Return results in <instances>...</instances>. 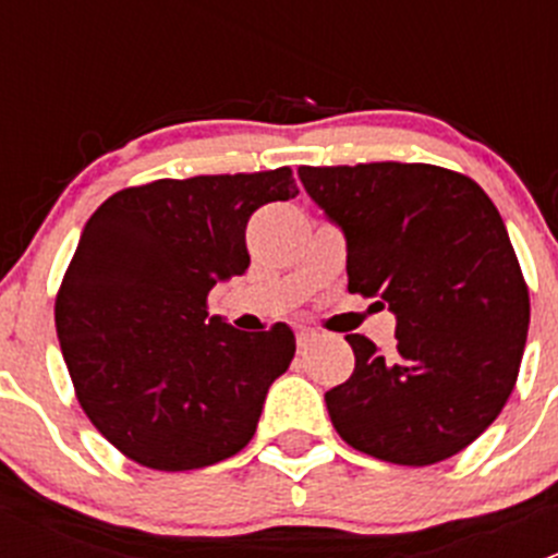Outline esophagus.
I'll list each match as a JSON object with an SVG mask.
<instances>
[{"mask_svg":"<svg viewBox=\"0 0 558 558\" xmlns=\"http://www.w3.org/2000/svg\"><path fill=\"white\" fill-rule=\"evenodd\" d=\"M315 337H318V335H315L313 329H296V345L307 348L315 340Z\"/></svg>","mask_w":558,"mask_h":558,"instance_id":"obj_1","label":"esophagus"}]
</instances>
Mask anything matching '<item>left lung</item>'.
Here are the masks:
<instances>
[{
  "instance_id": "left-lung-1",
  "label": "left lung",
  "mask_w": 558,
  "mask_h": 558,
  "mask_svg": "<svg viewBox=\"0 0 558 558\" xmlns=\"http://www.w3.org/2000/svg\"><path fill=\"white\" fill-rule=\"evenodd\" d=\"M300 178L345 234L348 291L397 315L388 353L345 337L356 367L326 391L337 435L391 464L451 459L502 413L526 345L529 289L502 216L475 180L435 165L300 167Z\"/></svg>"
}]
</instances>
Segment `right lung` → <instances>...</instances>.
Here are the masks:
<instances>
[{
    "instance_id": "obj_1",
    "label": "right lung",
    "mask_w": 558,
    "mask_h": 558,
    "mask_svg": "<svg viewBox=\"0 0 558 558\" xmlns=\"http://www.w3.org/2000/svg\"><path fill=\"white\" fill-rule=\"evenodd\" d=\"M289 167L154 180L88 218L59 296L56 335L77 402L126 459L183 472L251 442L264 399L294 359V331H240L207 313L243 275L247 218L296 196Z\"/></svg>"
}]
</instances>
